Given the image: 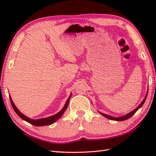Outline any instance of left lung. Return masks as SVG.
I'll return each mask as SVG.
<instances>
[{"instance_id": "left-lung-1", "label": "left lung", "mask_w": 156, "mask_h": 156, "mask_svg": "<svg viewBox=\"0 0 156 156\" xmlns=\"http://www.w3.org/2000/svg\"><path fill=\"white\" fill-rule=\"evenodd\" d=\"M147 94H146V96H145V98L143 100V101L141 102V103L138 106V107L135 109V110H133V111L132 112H129V114H127V115H125V116H123V117H111V116H109V115H106V114H104V113H102V112H100V113L102 115H103L104 117H105L106 118H107V119H111V120H112V121H125V120H127V119H129L130 117H131L132 116H133L135 112H137V111L138 110L139 108H140V107H141L142 106H143V105L144 104V102H145V99H146V98H147Z\"/></svg>"}]
</instances>
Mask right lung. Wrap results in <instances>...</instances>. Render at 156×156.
Instances as JSON below:
<instances>
[{
	"label": "right lung",
	"instance_id": "obj_1",
	"mask_svg": "<svg viewBox=\"0 0 156 156\" xmlns=\"http://www.w3.org/2000/svg\"><path fill=\"white\" fill-rule=\"evenodd\" d=\"M70 97H71V95H70ZM70 97L68 98L67 101H66V105L64 107V108H62V110H61V111H59L58 113H57L55 115L51 116V117H49L40 119H29V118L26 117V116H25L24 115L22 114L21 112L18 110L17 108L16 107V106L15 105L14 103H13V102H12V99H11V97H10V96H9V98H10V101H11V105H12L13 109H14V111H15L16 113L18 115V116H19V117H21L22 119L25 120V121L29 122V123L33 125H35V126H45V125H49L53 124L54 122H55L56 121H57L58 119L60 118L61 116L63 114H64V112H65V111L66 110V108H67V107H68L69 101V98H70Z\"/></svg>",
	"mask_w": 156,
	"mask_h": 156
}]
</instances>
